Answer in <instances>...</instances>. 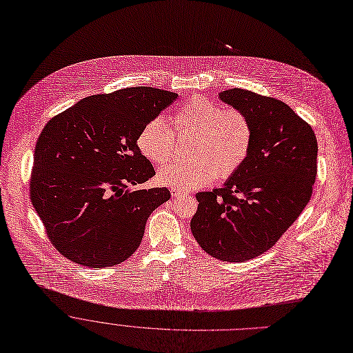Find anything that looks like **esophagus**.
<instances>
[{"label": "esophagus", "instance_id": "34e87169", "mask_svg": "<svg viewBox=\"0 0 353 353\" xmlns=\"http://www.w3.org/2000/svg\"><path fill=\"white\" fill-rule=\"evenodd\" d=\"M185 193L182 192V190H178V189H171V196L172 197H181V196H183Z\"/></svg>", "mask_w": 353, "mask_h": 353}]
</instances>
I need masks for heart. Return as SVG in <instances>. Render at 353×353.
I'll return each mask as SVG.
<instances>
[{"label":"heart","mask_w":353,"mask_h":353,"mask_svg":"<svg viewBox=\"0 0 353 353\" xmlns=\"http://www.w3.org/2000/svg\"><path fill=\"white\" fill-rule=\"evenodd\" d=\"M171 130L161 118L140 129L136 146L153 164L165 163L174 153L175 136L190 137L189 163H171L157 172L161 185L178 190L204 188L217 176H232L249 156L253 129L249 117L238 108H223L200 96L190 97L171 117Z\"/></svg>","instance_id":"obj_1"}]
</instances>
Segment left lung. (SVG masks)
<instances>
[{
  "label": "left lung",
  "instance_id": "left-lung-1",
  "mask_svg": "<svg viewBox=\"0 0 353 353\" xmlns=\"http://www.w3.org/2000/svg\"><path fill=\"white\" fill-rule=\"evenodd\" d=\"M220 99L245 112L253 137L242 167L213 192H199L190 230L219 260L254 259L284 235L309 203L317 174L312 126L281 100L245 89Z\"/></svg>",
  "mask_w": 353,
  "mask_h": 353
}]
</instances>
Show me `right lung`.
Here are the masks:
<instances>
[{
	"instance_id": "add662e5",
	"label": "right lung",
	"mask_w": 353,
	"mask_h": 353,
	"mask_svg": "<svg viewBox=\"0 0 353 353\" xmlns=\"http://www.w3.org/2000/svg\"><path fill=\"white\" fill-rule=\"evenodd\" d=\"M176 97L148 86L126 88L86 97L47 122L34 149L30 199L62 256L104 268L139 248L148 219L171 193L132 189L156 175L136 137Z\"/></svg>"
}]
</instances>
